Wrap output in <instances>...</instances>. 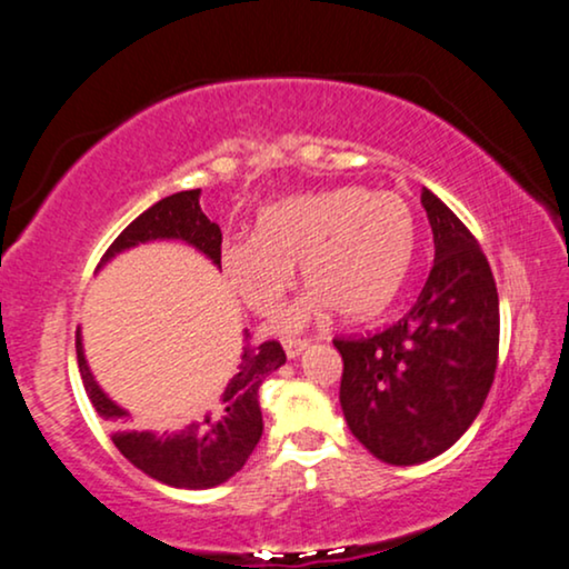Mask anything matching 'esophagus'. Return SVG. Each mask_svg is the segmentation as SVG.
<instances>
[{"mask_svg":"<svg viewBox=\"0 0 569 569\" xmlns=\"http://www.w3.org/2000/svg\"><path fill=\"white\" fill-rule=\"evenodd\" d=\"M306 348H308V339H284L287 358H298Z\"/></svg>","mask_w":569,"mask_h":569,"instance_id":"1","label":"esophagus"}]
</instances>
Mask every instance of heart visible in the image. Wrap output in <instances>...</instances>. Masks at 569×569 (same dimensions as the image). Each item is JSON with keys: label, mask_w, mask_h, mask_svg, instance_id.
<instances>
[{"label": "heart", "mask_w": 569, "mask_h": 569, "mask_svg": "<svg viewBox=\"0 0 569 569\" xmlns=\"http://www.w3.org/2000/svg\"><path fill=\"white\" fill-rule=\"evenodd\" d=\"M410 250L412 213L400 196L345 186L267 206L253 238L221 242L219 269L250 311L271 316L298 263L311 290L277 323L298 331L329 308L342 319L379 313L402 282Z\"/></svg>", "instance_id": "obj_1"}]
</instances>
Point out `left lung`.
<instances>
[{"label": "left lung", "instance_id": "1", "mask_svg": "<svg viewBox=\"0 0 569 569\" xmlns=\"http://www.w3.org/2000/svg\"><path fill=\"white\" fill-rule=\"evenodd\" d=\"M420 203L433 263L410 311L371 337L335 339L345 420L389 465L447 452L481 412L499 358V295L481 246L429 188Z\"/></svg>", "mask_w": 569, "mask_h": 569}]
</instances>
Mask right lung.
<instances>
[{
    "label": "right lung",
    "mask_w": 569,
    "mask_h": 569,
    "mask_svg": "<svg viewBox=\"0 0 569 569\" xmlns=\"http://www.w3.org/2000/svg\"><path fill=\"white\" fill-rule=\"evenodd\" d=\"M198 198H201V190H182V193L161 198L124 227L120 238L101 256L99 267H104L109 258L122 250L151 240H182L219 267L221 230L201 211ZM248 339L250 331L246 329V342ZM76 352L88 400L93 402L96 412L117 429L112 433L114 447L153 481L174 486V489H211L232 478L248 462L263 433L258 389L263 379L287 360L282 345L274 339L256 348L248 342L230 383L219 395L217 408L182 431L153 433L130 429V412L109 400L104 389L96 383L86 363L80 329L76 335Z\"/></svg>",
    "instance_id": "1"
}]
</instances>
